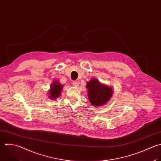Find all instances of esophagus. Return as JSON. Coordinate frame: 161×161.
Returning <instances> with one entry per match:
<instances>
[{
  "instance_id": "esophagus-1",
  "label": "esophagus",
  "mask_w": 161,
  "mask_h": 161,
  "mask_svg": "<svg viewBox=\"0 0 161 161\" xmlns=\"http://www.w3.org/2000/svg\"><path fill=\"white\" fill-rule=\"evenodd\" d=\"M73 85L75 87H78L79 86V83L77 81H73Z\"/></svg>"
}]
</instances>
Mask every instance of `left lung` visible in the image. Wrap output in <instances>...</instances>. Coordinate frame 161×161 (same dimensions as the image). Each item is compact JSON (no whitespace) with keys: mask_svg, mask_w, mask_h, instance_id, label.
<instances>
[{"mask_svg":"<svg viewBox=\"0 0 161 161\" xmlns=\"http://www.w3.org/2000/svg\"><path fill=\"white\" fill-rule=\"evenodd\" d=\"M86 86L89 101L93 107L103 106L110 100L114 93L112 86L102 83L95 78L88 81Z\"/></svg>","mask_w":161,"mask_h":161,"instance_id":"left-lung-1","label":"left lung"}]
</instances>
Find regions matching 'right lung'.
<instances>
[{
  "label": "right lung",
  "mask_w": 161,
  "mask_h": 161,
  "mask_svg": "<svg viewBox=\"0 0 161 161\" xmlns=\"http://www.w3.org/2000/svg\"><path fill=\"white\" fill-rule=\"evenodd\" d=\"M63 85L59 83L58 81L54 80L51 85L50 89L49 90V98L51 100H56L58 98L61 93V91L63 90Z\"/></svg>",
  "instance_id": "1"
}]
</instances>
